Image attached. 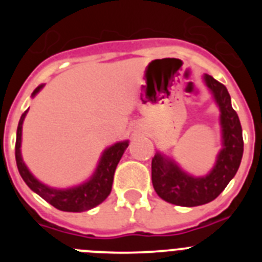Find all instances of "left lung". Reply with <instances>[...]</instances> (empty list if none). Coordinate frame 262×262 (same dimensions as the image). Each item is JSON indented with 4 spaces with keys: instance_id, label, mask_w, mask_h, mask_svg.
<instances>
[{
    "instance_id": "left-lung-1",
    "label": "left lung",
    "mask_w": 262,
    "mask_h": 262,
    "mask_svg": "<svg viewBox=\"0 0 262 262\" xmlns=\"http://www.w3.org/2000/svg\"><path fill=\"white\" fill-rule=\"evenodd\" d=\"M205 81L221 108L223 149L214 169L206 177L195 178L182 172L173 161L160 154L152 159V184L157 195L166 202L185 207L214 201L236 174L244 151L242 124L231 105L228 90L210 75L205 76Z\"/></svg>"
}]
</instances>
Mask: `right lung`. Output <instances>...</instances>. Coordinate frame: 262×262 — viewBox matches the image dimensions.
Masks as SVG:
<instances>
[{
  "label": "right lung",
  "instance_id": "obj_1",
  "mask_svg": "<svg viewBox=\"0 0 262 262\" xmlns=\"http://www.w3.org/2000/svg\"><path fill=\"white\" fill-rule=\"evenodd\" d=\"M43 85H39L34 92L32 96H35ZM26 110L22 114L18 123L17 128V140H15V160H17V166L19 170L20 177L26 182L27 186L32 191H35L38 195H40L43 200L47 201L50 205H52L55 209L61 210V211L69 212H81L86 210L93 209L99 203L108 196L113 186V180H114V173L117 169L120 157L123 155L124 149L128 147V142L117 143L113 147L107 148L105 154L101 157V161L98 164L96 173L90 181L85 182L81 186L73 187V189H67V190H56L51 189L46 185L34 178V176L29 172L25 163H23L22 156H20V142H22V123L23 119L27 114Z\"/></svg>",
  "mask_w": 262,
  "mask_h": 262
}]
</instances>
